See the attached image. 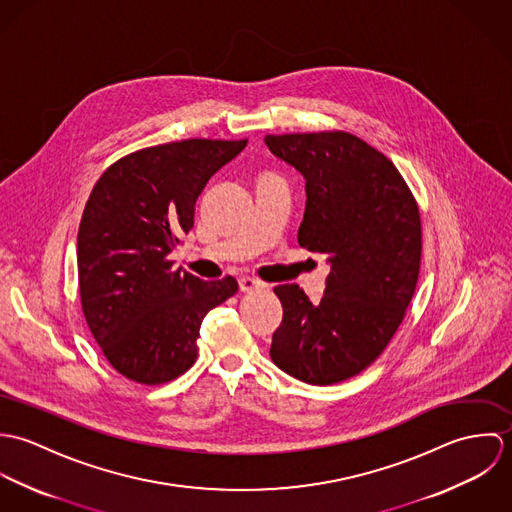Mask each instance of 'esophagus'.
<instances>
[{
	"label": "esophagus",
	"instance_id": "obj_1",
	"mask_svg": "<svg viewBox=\"0 0 512 512\" xmlns=\"http://www.w3.org/2000/svg\"><path fill=\"white\" fill-rule=\"evenodd\" d=\"M238 286H240V290H242V292H252V290L262 288V286H264V282H262V280H258V278H252V276H244V278H240V280H238Z\"/></svg>",
	"mask_w": 512,
	"mask_h": 512
}]
</instances>
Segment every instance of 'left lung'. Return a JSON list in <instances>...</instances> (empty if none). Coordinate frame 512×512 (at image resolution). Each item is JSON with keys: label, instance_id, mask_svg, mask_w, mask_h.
I'll list each match as a JSON object with an SVG mask.
<instances>
[{"label": "left lung", "instance_id": "left-lung-1", "mask_svg": "<svg viewBox=\"0 0 512 512\" xmlns=\"http://www.w3.org/2000/svg\"><path fill=\"white\" fill-rule=\"evenodd\" d=\"M266 146L305 177L297 242L327 254L325 295L276 286L284 307L270 357L307 384L343 382L372 365L398 331L422 260L418 203L396 165L343 132L266 136Z\"/></svg>", "mask_w": 512, "mask_h": 512}]
</instances>
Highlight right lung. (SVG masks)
<instances>
[{"label": "right lung", "instance_id": "1", "mask_svg": "<svg viewBox=\"0 0 512 512\" xmlns=\"http://www.w3.org/2000/svg\"><path fill=\"white\" fill-rule=\"evenodd\" d=\"M246 142L191 138L138 149L114 161L86 201L76 242L82 313L128 380L155 386L187 372L205 315L238 292L232 276L205 282L167 256L193 228L211 175Z\"/></svg>", "mask_w": 512, "mask_h": 512}]
</instances>
